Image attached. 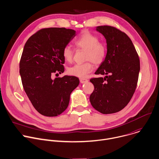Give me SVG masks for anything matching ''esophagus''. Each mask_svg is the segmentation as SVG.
<instances>
[{
  "label": "esophagus",
  "instance_id": "1",
  "mask_svg": "<svg viewBox=\"0 0 159 159\" xmlns=\"http://www.w3.org/2000/svg\"><path fill=\"white\" fill-rule=\"evenodd\" d=\"M80 82L81 84H84V83H86L88 82V80L86 79H84V78H80Z\"/></svg>",
  "mask_w": 159,
  "mask_h": 159
}]
</instances>
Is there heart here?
Masks as SVG:
<instances>
[{"label": "heart", "instance_id": "1", "mask_svg": "<svg viewBox=\"0 0 159 159\" xmlns=\"http://www.w3.org/2000/svg\"><path fill=\"white\" fill-rule=\"evenodd\" d=\"M99 38L89 32H84L77 38L74 43L77 48L85 51V61L83 64H77L68 69L69 74L78 77H84L93 69L92 62L96 65H100L107 56V47L105 45L99 42ZM74 53L70 46H66L62 51L64 60L71 62Z\"/></svg>", "mask_w": 159, "mask_h": 159}]
</instances>
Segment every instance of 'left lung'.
Masks as SVG:
<instances>
[{
    "instance_id": "8db88e82",
    "label": "left lung",
    "mask_w": 159,
    "mask_h": 159,
    "mask_svg": "<svg viewBox=\"0 0 159 159\" xmlns=\"http://www.w3.org/2000/svg\"><path fill=\"white\" fill-rule=\"evenodd\" d=\"M106 39L107 56L95 72L105 75L90 81L94 86L90 96L92 107L103 114L119 112L132 98L138 82L140 60L128 35L109 25L96 27Z\"/></svg>"
}]
</instances>
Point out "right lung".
<instances>
[{"label":"right lung","mask_w":159,"mask_h":159,"mask_svg":"<svg viewBox=\"0 0 159 159\" xmlns=\"http://www.w3.org/2000/svg\"><path fill=\"white\" fill-rule=\"evenodd\" d=\"M75 35L74 30L64 27L42 29L24 45L19 64L22 85L34 107L44 116L65 111L70 93L79 84L75 76L52 78L64 72L62 51Z\"/></svg>","instance_id":"1"}]
</instances>
